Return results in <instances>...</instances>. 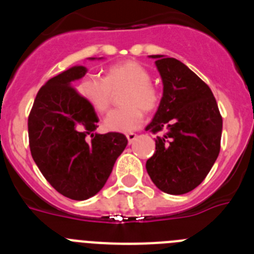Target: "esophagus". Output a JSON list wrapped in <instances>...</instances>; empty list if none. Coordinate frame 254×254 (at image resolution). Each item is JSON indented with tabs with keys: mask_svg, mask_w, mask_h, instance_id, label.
Segmentation results:
<instances>
[{
	"mask_svg": "<svg viewBox=\"0 0 254 254\" xmlns=\"http://www.w3.org/2000/svg\"><path fill=\"white\" fill-rule=\"evenodd\" d=\"M126 137H127V140H128L129 143H132L134 140H136V137H137V134L133 133V132H129V133L126 134Z\"/></svg>",
	"mask_w": 254,
	"mask_h": 254,
	"instance_id": "34e87169",
	"label": "esophagus"
}]
</instances>
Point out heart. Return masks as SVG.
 <instances>
[{
    "instance_id": "1",
    "label": "heart",
    "mask_w": 254,
    "mask_h": 254,
    "mask_svg": "<svg viewBox=\"0 0 254 254\" xmlns=\"http://www.w3.org/2000/svg\"><path fill=\"white\" fill-rule=\"evenodd\" d=\"M150 73L142 64L126 61L111 66L104 80L86 76L78 85V94L98 113H104L111 104L112 90L127 87L122 98L126 107L112 111L105 117L104 127L112 132H129L138 128L143 121V111L151 112L158 107L160 95L150 84Z\"/></svg>"
}]
</instances>
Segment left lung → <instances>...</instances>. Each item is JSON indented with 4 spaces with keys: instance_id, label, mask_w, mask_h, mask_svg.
I'll return each instance as SVG.
<instances>
[{
    "instance_id": "obj_1",
    "label": "left lung",
    "mask_w": 254,
    "mask_h": 254,
    "mask_svg": "<svg viewBox=\"0 0 254 254\" xmlns=\"http://www.w3.org/2000/svg\"><path fill=\"white\" fill-rule=\"evenodd\" d=\"M163 81V96L146 131H163L146 161L154 185L185 194L206 178L220 152L223 118L210 87L176 58L152 55Z\"/></svg>"
}]
</instances>
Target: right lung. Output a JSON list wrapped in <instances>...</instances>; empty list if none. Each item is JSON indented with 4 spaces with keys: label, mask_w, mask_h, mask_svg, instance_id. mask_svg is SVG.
Returning a JSON list of instances; mask_svg holds the SVG:
<instances>
[{
    "label": "right lung",
    "mask_w": 254,
    "mask_h": 254,
    "mask_svg": "<svg viewBox=\"0 0 254 254\" xmlns=\"http://www.w3.org/2000/svg\"><path fill=\"white\" fill-rule=\"evenodd\" d=\"M86 72L77 64L49 78L38 91L28 120L35 164L52 187L76 201L90 198L104 187L128 142L118 132H96L95 111L72 87Z\"/></svg>",
    "instance_id": "add662e5"
}]
</instances>
